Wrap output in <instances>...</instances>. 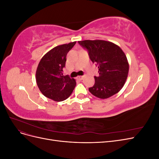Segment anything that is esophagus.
<instances>
[{"mask_svg":"<svg viewBox=\"0 0 159 159\" xmlns=\"http://www.w3.org/2000/svg\"><path fill=\"white\" fill-rule=\"evenodd\" d=\"M77 79L79 80H82L84 79V76H78Z\"/></svg>","mask_w":159,"mask_h":159,"instance_id":"34e87169","label":"esophagus"}]
</instances>
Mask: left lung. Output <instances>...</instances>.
Wrapping results in <instances>:
<instances>
[{
  "label": "left lung",
  "mask_w": 159,
  "mask_h": 159,
  "mask_svg": "<svg viewBox=\"0 0 159 159\" xmlns=\"http://www.w3.org/2000/svg\"><path fill=\"white\" fill-rule=\"evenodd\" d=\"M89 52L93 63L98 66L99 75L89 92L100 99H107L122 89L128 76L129 65L123 51L117 44L102 40L78 41Z\"/></svg>",
  "instance_id": "left-lung-1"
}]
</instances>
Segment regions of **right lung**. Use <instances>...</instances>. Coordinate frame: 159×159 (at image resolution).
Wrapping results in <instances>:
<instances>
[{"mask_svg":"<svg viewBox=\"0 0 159 159\" xmlns=\"http://www.w3.org/2000/svg\"><path fill=\"white\" fill-rule=\"evenodd\" d=\"M76 42L54 47L42 57L36 71L38 88L45 97L62 102L73 92L76 81L74 78L63 75L66 56Z\"/></svg>","mask_w":159,"mask_h":159,"instance_id":"add662e5","label":"right lung"}]
</instances>
